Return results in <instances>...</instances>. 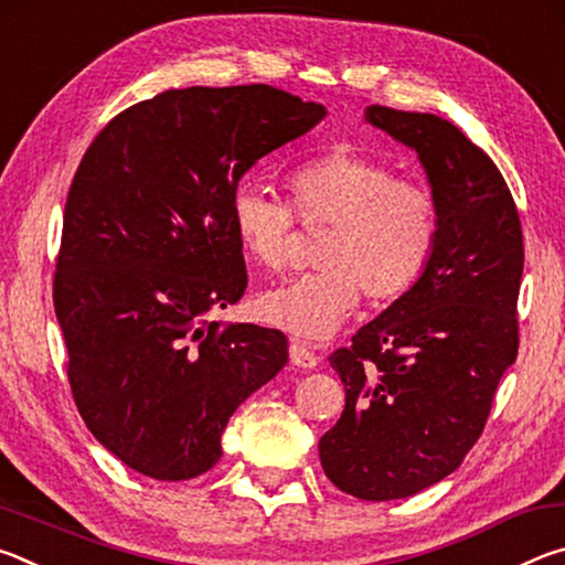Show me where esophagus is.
Here are the masks:
<instances>
[{"label": "esophagus", "instance_id": "1", "mask_svg": "<svg viewBox=\"0 0 565 565\" xmlns=\"http://www.w3.org/2000/svg\"><path fill=\"white\" fill-rule=\"evenodd\" d=\"M289 353H291V361H294L299 369H313V366H317V363H319L317 353L311 351V347H306L303 341H291Z\"/></svg>", "mask_w": 565, "mask_h": 565}]
</instances>
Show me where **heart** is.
<instances>
[{"mask_svg":"<svg viewBox=\"0 0 565 565\" xmlns=\"http://www.w3.org/2000/svg\"><path fill=\"white\" fill-rule=\"evenodd\" d=\"M286 191L289 204L242 184L228 209L236 244L266 271L284 266L294 216L306 228L327 226L317 252L321 269L256 296L262 321L319 341L351 317L361 294L374 306H388L414 289L438 236L431 191L343 149L294 167Z\"/></svg>","mask_w":565,"mask_h":565,"instance_id":"obj_1","label":"heart"}]
</instances>
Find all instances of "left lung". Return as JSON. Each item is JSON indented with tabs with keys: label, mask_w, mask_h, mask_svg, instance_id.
Listing matches in <instances>:
<instances>
[{
	"label": "left lung",
	"mask_w": 565,
	"mask_h": 565,
	"mask_svg": "<svg viewBox=\"0 0 565 565\" xmlns=\"http://www.w3.org/2000/svg\"><path fill=\"white\" fill-rule=\"evenodd\" d=\"M363 119L416 151L438 209L414 289L329 356L347 406L319 441L323 473L391 501L454 473L483 431L519 353L523 234L501 171L451 121L379 104Z\"/></svg>",
	"instance_id": "8db88e82"
}]
</instances>
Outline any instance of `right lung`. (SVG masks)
<instances>
[{
  "label": "right lung",
  "instance_id": "add662e5",
  "mask_svg": "<svg viewBox=\"0 0 565 565\" xmlns=\"http://www.w3.org/2000/svg\"><path fill=\"white\" fill-rule=\"evenodd\" d=\"M323 117L269 84L169 89L117 114L76 169L54 311L74 404L134 471L206 473L234 411L289 361L281 331L206 317L246 289L238 181Z\"/></svg>",
  "mask_w": 565,
  "mask_h": 565
}]
</instances>
